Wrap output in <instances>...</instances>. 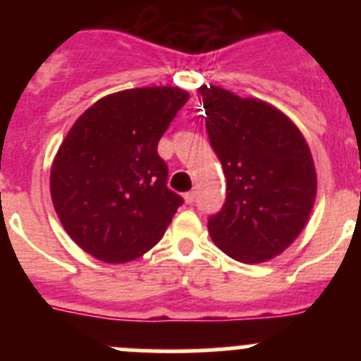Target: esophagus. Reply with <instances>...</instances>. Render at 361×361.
Wrapping results in <instances>:
<instances>
[{"label":"esophagus","mask_w":361,"mask_h":361,"mask_svg":"<svg viewBox=\"0 0 361 361\" xmlns=\"http://www.w3.org/2000/svg\"><path fill=\"white\" fill-rule=\"evenodd\" d=\"M195 199H197L195 191H188L186 195H184V200H186V204H193V202H195Z\"/></svg>","instance_id":"obj_1"}]
</instances>
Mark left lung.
Segmentation results:
<instances>
[{"instance_id":"left-lung-1","label":"left lung","mask_w":361,"mask_h":361,"mask_svg":"<svg viewBox=\"0 0 361 361\" xmlns=\"http://www.w3.org/2000/svg\"><path fill=\"white\" fill-rule=\"evenodd\" d=\"M206 130L226 175V202L208 219L213 242L244 264L266 262L293 244L317 197L304 135L275 106L200 86Z\"/></svg>"}]
</instances>
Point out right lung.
Returning <instances> with one entry per match:
<instances>
[{
    "instance_id": "right-lung-1",
    "label": "right lung",
    "mask_w": 361,
    "mask_h": 361,
    "mask_svg": "<svg viewBox=\"0 0 361 361\" xmlns=\"http://www.w3.org/2000/svg\"><path fill=\"white\" fill-rule=\"evenodd\" d=\"M190 94L173 86L106 95L79 117L50 171V195L75 244L108 264L157 244L183 197L168 188L157 145Z\"/></svg>"
}]
</instances>
